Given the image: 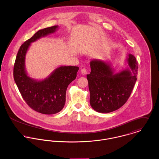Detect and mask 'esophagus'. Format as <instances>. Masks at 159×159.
<instances>
[{
  "instance_id": "1",
  "label": "esophagus",
  "mask_w": 159,
  "mask_h": 159,
  "mask_svg": "<svg viewBox=\"0 0 159 159\" xmlns=\"http://www.w3.org/2000/svg\"><path fill=\"white\" fill-rule=\"evenodd\" d=\"M80 72H81V74H82V75H85V74L87 73V70L85 68H83V69H81Z\"/></svg>"
}]
</instances>
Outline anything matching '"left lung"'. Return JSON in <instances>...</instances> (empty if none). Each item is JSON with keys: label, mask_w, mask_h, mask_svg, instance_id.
Returning <instances> with one entry per match:
<instances>
[{"label": "left lung", "mask_w": 159, "mask_h": 159, "mask_svg": "<svg viewBox=\"0 0 159 159\" xmlns=\"http://www.w3.org/2000/svg\"><path fill=\"white\" fill-rule=\"evenodd\" d=\"M128 67L115 72L111 64L100 59L90 61L91 72L87 75L90 93V103L97 112L108 113L121 108L128 100L137 80L136 57L127 54Z\"/></svg>", "instance_id": "8db88e82"}]
</instances>
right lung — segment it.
Returning <instances> with one entry per match:
<instances>
[{
	"label": "right lung",
	"mask_w": 159,
	"mask_h": 159,
	"mask_svg": "<svg viewBox=\"0 0 159 159\" xmlns=\"http://www.w3.org/2000/svg\"><path fill=\"white\" fill-rule=\"evenodd\" d=\"M59 26H53L37 31L20 48L14 64L13 78L27 105L34 111L45 115L61 111L66 103V90L75 79L79 67L61 66L43 80L30 77L25 68V57L31 44L55 33Z\"/></svg>",
	"instance_id": "obj_1"
}]
</instances>
